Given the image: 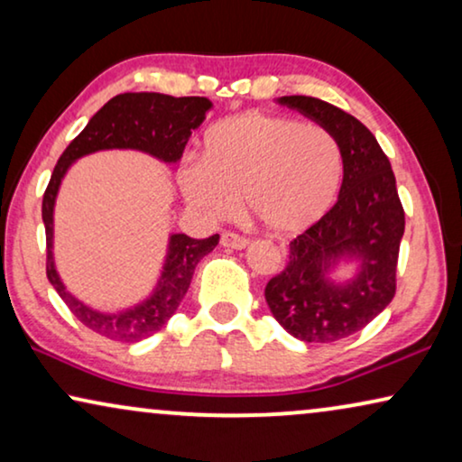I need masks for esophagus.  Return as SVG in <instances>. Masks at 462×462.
Instances as JSON below:
<instances>
[{
    "instance_id": "esophagus-1",
    "label": "esophagus",
    "mask_w": 462,
    "mask_h": 462,
    "mask_svg": "<svg viewBox=\"0 0 462 462\" xmlns=\"http://www.w3.org/2000/svg\"><path fill=\"white\" fill-rule=\"evenodd\" d=\"M220 244L225 245V248H233V250H242L245 245L250 244L248 237L239 236V233H231V231H225L223 237H220Z\"/></svg>"
}]
</instances>
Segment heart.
Returning <instances> with one entry per match:
<instances>
[{"label": "heart", "instance_id": "1", "mask_svg": "<svg viewBox=\"0 0 462 462\" xmlns=\"http://www.w3.org/2000/svg\"><path fill=\"white\" fill-rule=\"evenodd\" d=\"M343 170V151L330 130L245 113L210 128L201 163L182 166L180 187L208 217H231L244 198L258 223L292 236L330 212Z\"/></svg>", "mask_w": 462, "mask_h": 462}]
</instances>
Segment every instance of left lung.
<instances>
[{"instance_id":"8db88e82","label":"left lung","mask_w":462,"mask_h":462,"mask_svg":"<svg viewBox=\"0 0 462 462\" xmlns=\"http://www.w3.org/2000/svg\"><path fill=\"white\" fill-rule=\"evenodd\" d=\"M282 105L330 130L343 151L337 204L290 242L288 264L271 277L264 299L283 330L305 343H334L368 326L395 296V271L406 217L381 144L349 113L313 97H282ZM345 257L360 263L346 284L327 280Z\"/></svg>"}]
</instances>
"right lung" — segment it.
<instances>
[{
	"label": "right lung",
	"instance_id": "obj_1",
	"mask_svg": "<svg viewBox=\"0 0 462 462\" xmlns=\"http://www.w3.org/2000/svg\"><path fill=\"white\" fill-rule=\"evenodd\" d=\"M210 106L212 103L204 97L176 98L160 92L117 94L103 109L94 113L54 166L42 201V218L46 225V275L65 305L88 330L119 343H136L160 332L185 299L198 263L217 248L218 233L206 239H193L185 233L170 236L168 256L155 292L124 313L94 311L67 292L54 267V201L62 176L75 160L103 149H136L166 163L179 162L189 136L204 122Z\"/></svg>",
	"mask_w": 462,
	"mask_h": 462
}]
</instances>
